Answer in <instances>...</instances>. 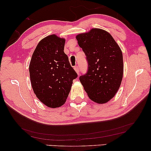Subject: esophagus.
<instances>
[{
  "mask_svg": "<svg viewBox=\"0 0 151 151\" xmlns=\"http://www.w3.org/2000/svg\"><path fill=\"white\" fill-rule=\"evenodd\" d=\"M74 69H75L76 73H77L78 74L79 73V67H78V65L75 66V67H74Z\"/></svg>",
  "mask_w": 151,
  "mask_h": 151,
  "instance_id": "esophagus-1",
  "label": "esophagus"
}]
</instances>
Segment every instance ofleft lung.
<instances>
[{
  "label": "left lung",
  "mask_w": 151,
  "mask_h": 151,
  "mask_svg": "<svg viewBox=\"0 0 151 151\" xmlns=\"http://www.w3.org/2000/svg\"><path fill=\"white\" fill-rule=\"evenodd\" d=\"M76 39L88 63V71L80 76V81L91 100L106 103L117 93L122 80V52L112 36L101 29L78 34Z\"/></svg>",
  "instance_id": "8db88e82"
}]
</instances>
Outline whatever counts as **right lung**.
I'll return each mask as SVG.
<instances>
[{
    "mask_svg": "<svg viewBox=\"0 0 151 151\" xmlns=\"http://www.w3.org/2000/svg\"><path fill=\"white\" fill-rule=\"evenodd\" d=\"M65 39L52 34L41 40L29 64L30 81L41 102L50 108L65 104L78 77L64 52Z\"/></svg>",
    "mask_w": 151,
    "mask_h": 151,
    "instance_id": "obj_1",
    "label": "right lung"
}]
</instances>
